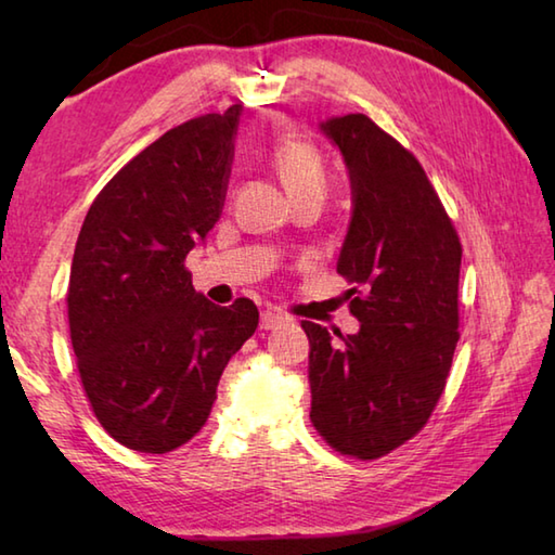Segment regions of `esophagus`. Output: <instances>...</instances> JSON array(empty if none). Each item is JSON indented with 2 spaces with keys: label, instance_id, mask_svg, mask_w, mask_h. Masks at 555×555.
I'll return each mask as SVG.
<instances>
[{
  "label": "esophagus",
  "instance_id": "1",
  "mask_svg": "<svg viewBox=\"0 0 555 555\" xmlns=\"http://www.w3.org/2000/svg\"><path fill=\"white\" fill-rule=\"evenodd\" d=\"M281 324H286V317L276 312V310H264L262 317H259V328H264V332H271V328H279Z\"/></svg>",
  "mask_w": 555,
  "mask_h": 555
}]
</instances>
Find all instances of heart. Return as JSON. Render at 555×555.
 <instances>
[{
  "mask_svg": "<svg viewBox=\"0 0 555 555\" xmlns=\"http://www.w3.org/2000/svg\"><path fill=\"white\" fill-rule=\"evenodd\" d=\"M271 164H274L281 181L288 188L291 197H298L305 193H326V164L320 152L312 145L302 143V140L281 138L274 150H271Z\"/></svg>",
  "mask_w": 555,
  "mask_h": 555,
  "instance_id": "1",
  "label": "heart"
}]
</instances>
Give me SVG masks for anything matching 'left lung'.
<instances>
[{
    "label": "left lung",
    "mask_w": 555,
    "mask_h": 555,
    "mask_svg": "<svg viewBox=\"0 0 555 555\" xmlns=\"http://www.w3.org/2000/svg\"><path fill=\"white\" fill-rule=\"evenodd\" d=\"M344 152L352 219L338 255L360 332L310 338V420L334 451L376 460L429 422L457 346V231L422 164L370 116L322 124ZM336 334V332H334Z\"/></svg>",
    "instance_id": "1"
}]
</instances>
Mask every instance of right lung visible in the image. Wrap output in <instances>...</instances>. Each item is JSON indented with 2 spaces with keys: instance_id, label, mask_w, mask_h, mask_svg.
Here are the masks:
<instances>
[{
  "instance_id": "add662e5",
  "label": "right lung",
  "mask_w": 555,
  "mask_h": 555,
  "mask_svg": "<svg viewBox=\"0 0 555 555\" xmlns=\"http://www.w3.org/2000/svg\"><path fill=\"white\" fill-rule=\"evenodd\" d=\"M241 104L171 128L116 171L90 205L66 305L82 391L112 439L169 453L205 427L219 376L259 312L193 288L185 255L227 197Z\"/></svg>"
}]
</instances>
